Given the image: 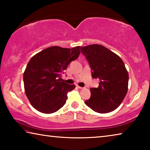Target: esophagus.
<instances>
[{
  "mask_svg": "<svg viewBox=\"0 0 150 150\" xmlns=\"http://www.w3.org/2000/svg\"><path fill=\"white\" fill-rule=\"evenodd\" d=\"M77 87L78 88H80V89H83V87H80V86H79V85H77Z\"/></svg>",
  "mask_w": 150,
  "mask_h": 150,
  "instance_id": "obj_1",
  "label": "esophagus"
}]
</instances>
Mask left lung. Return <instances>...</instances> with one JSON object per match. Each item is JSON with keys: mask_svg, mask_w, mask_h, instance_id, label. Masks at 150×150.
Masks as SVG:
<instances>
[{"mask_svg": "<svg viewBox=\"0 0 150 150\" xmlns=\"http://www.w3.org/2000/svg\"><path fill=\"white\" fill-rule=\"evenodd\" d=\"M92 70L93 78L99 79V86L91 88L86 105L98 113L117 108L128 92V73L121 58L99 44L81 47Z\"/></svg>", "mask_w": 150, "mask_h": 150, "instance_id": "obj_1", "label": "left lung"}]
</instances>
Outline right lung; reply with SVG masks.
<instances>
[{
    "mask_svg": "<svg viewBox=\"0 0 150 150\" xmlns=\"http://www.w3.org/2000/svg\"><path fill=\"white\" fill-rule=\"evenodd\" d=\"M80 53V46L71 49L52 46L30 59L23 79L25 93L33 107L45 114L63 107L68 92L74 89L75 85L61 82L59 77Z\"/></svg>",
    "mask_w": 150,
    "mask_h": 150,
    "instance_id": "add662e5",
    "label": "right lung"
}]
</instances>
